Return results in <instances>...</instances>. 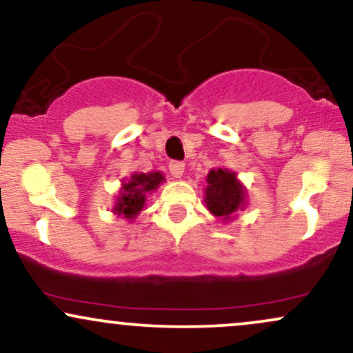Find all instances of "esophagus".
Listing matches in <instances>:
<instances>
[{"mask_svg": "<svg viewBox=\"0 0 353 353\" xmlns=\"http://www.w3.org/2000/svg\"><path fill=\"white\" fill-rule=\"evenodd\" d=\"M184 163H181V161H172L171 164H169V172L172 174V177H181L182 174H184Z\"/></svg>", "mask_w": 353, "mask_h": 353, "instance_id": "34e87169", "label": "esophagus"}]
</instances>
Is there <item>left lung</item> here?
<instances>
[{
    "mask_svg": "<svg viewBox=\"0 0 353 353\" xmlns=\"http://www.w3.org/2000/svg\"><path fill=\"white\" fill-rule=\"evenodd\" d=\"M245 192L236 179V174L222 169H212L208 176L205 204L214 216L229 219L244 205Z\"/></svg>",
    "mask_w": 353,
    "mask_h": 353,
    "instance_id": "8db88e82",
    "label": "left lung"
}]
</instances>
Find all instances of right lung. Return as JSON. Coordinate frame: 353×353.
Wrapping results in <instances>:
<instances>
[{"instance_id":"add662e5","label":"right lung","mask_w":353,"mask_h":353,"mask_svg":"<svg viewBox=\"0 0 353 353\" xmlns=\"http://www.w3.org/2000/svg\"><path fill=\"white\" fill-rule=\"evenodd\" d=\"M164 181L161 172L151 174H136L131 177L128 184H124L121 196L117 199L114 210L117 214H123L125 219L136 217L144 208L145 194L151 192Z\"/></svg>"}]
</instances>
